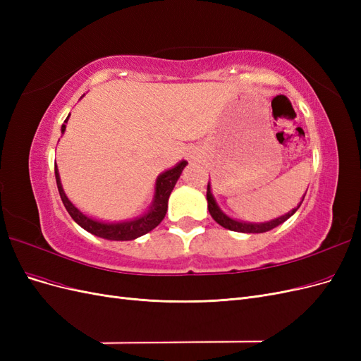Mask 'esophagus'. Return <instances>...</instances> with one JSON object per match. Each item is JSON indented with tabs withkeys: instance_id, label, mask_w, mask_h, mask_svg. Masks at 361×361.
I'll return each mask as SVG.
<instances>
[{
	"instance_id": "esophagus-1",
	"label": "esophagus",
	"mask_w": 361,
	"mask_h": 361,
	"mask_svg": "<svg viewBox=\"0 0 361 361\" xmlns=\"http://www.w3.org/2000/svg\"><path fill=\"white\" fill-rule=\"evenodd\" d=\"M188 157H190V159H195V157H197V155H195V152H194V150H190Z\"/></svg>"
}]
</instances>
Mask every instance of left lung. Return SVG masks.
Segmentation results:
<instances>
[{"label": "left lung", "mask_w": 361, "mask_h": 361, "mask_svg": "<svg viewBox=\"0 0 361 361\" xmlns=\"http://www.w3.org/2000/svg\"><path fill=\"white\" fill-rule=\"evenodd\" d=\"M305 195V194H304ZM206 199H207V209H209V214L211 216L214 218V220L223 226L224 228H228V231H233V232H241V233H264V232H268V231H272V228L280 226L285 223L288 218H290L295 212H297L298 207L301 206L304 197L301 199L300 204L295 207V209L289 211L288 214L281 215L279 218H274V220L271 221H267V223H245V221H238V220H233V218H231L228 215H226L221 209L220 206L216 204L214 195L211 192V185L207 183V191H206Z\"/></svg>", "instance_id": "1"}]
</instances>
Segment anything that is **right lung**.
<instances>
[{"label": "right lung", "mask_w": 361, "mask_h": 361, "mask_svg": "<svg viewBox=\"0 0 361 361\" xmlns=\"http://www.w3.org/2000/svg\"><path fill=\"white\" fill-rule=\"evenodd\" d=\"M69 116L66 120H64V123L61 125V133L66 130V123L69 120ZM187 164H188L187 161H180L173 169L161 173L157 178L154 202H152L149 211L143 215L134 218V220L120 221V223L97 221V220H94V218H90L85 214H82L78 207H76L68 199V195L64 194L57 164H56V180H57L59 192H60V197H61L64 207H66V211L73 218V221L76 224H80L84 231L90 232L92 235H96L99 238H104V239H110V241H130V239L140 238V236L146 235L147 232L154 231V228L164 220V216H166V212H167V207H169L170 194L174 188V185H176L178 179L180 178V173Z\"/></svg>", "instance_id": "add662e5"}]
</instances>
